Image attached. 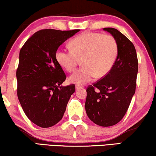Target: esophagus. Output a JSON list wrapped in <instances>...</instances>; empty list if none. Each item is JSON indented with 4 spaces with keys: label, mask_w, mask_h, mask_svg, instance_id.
<instances>
[{
    "label": "esophagus",
    "mask_w": 156,
    "mask_h": 156,
    "mask_svg": "<svg viewBox=\"0 0 156 156\" xmlns=\"http://www.w3.org/2000/svg\"><path fill=\"white\" fill-rule=\"evenodd\" d=\"M82 86H80V85H76L75 86V88H76V90H78V89H82Z\"/></svg>",
    "instance_id": "34e87169"
}]
</instances>
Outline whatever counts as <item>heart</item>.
Wrapping results in <instances>:
<instances>
[{"label": "heart", "mask_w": 156, "mask_h": 156, "mask_svg": "<svg viewBox=\"0 0 156 156\" xmlns=\"http://www.w3.org/2000/svg\"><path fill=\"white\" fill-rule=\"evenodd\" d=\"M72 50L59 48L56 52V59L68 72L74 69L82 59V67L69 76L70 82L84 84L97 78L105 76L116 60V41L112 36L98 33H85L77 36L70 43Z\"/></svg>", "instance_id": "b5f03b06"}]
</instances>
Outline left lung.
I'll return each instance as SVG.
<instances>
[{"mask_svg":"<svg viewBox=\"0 0 156 156\" xmlns=\"http://www.w3.org/2000/svg\"><path fill=\"white\" fill-rule=\"evenodd\" d=\"M104 30L116 41L117 57L109 72L87 88L85 109L91 121L107 127L119 123L126 113L135 94L138 65L133 44L118 30Z\"/></svg>","mask_w":156,"mask_h":156,"instance_id":"1","label":"left lung"}]
</instances>
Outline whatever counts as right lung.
<instances>
[{
  "label": "right lung",
  "instance_id": "right-lung-1",
  "mask_svg": "<svg viewBox=\"0 0 156 156\" xmlns=\"http://www.w3.org/2000/svg\"><path fill=\"white\" fill-rule=\"evenodd\" d=\"M80 31L41 30L25 42L19 54L17 94L25 114L42 128L62 119L75 85L62 86L66 75L56 59L59 47Z\"/></svg>",
  "mask_w": 156,
  "mask_h": 156
}]
</instances>
